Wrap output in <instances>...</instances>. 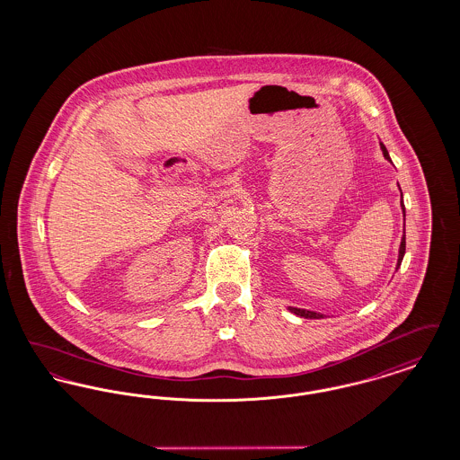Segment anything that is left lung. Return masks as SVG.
<instances>
[{
  "mask_svg": "<svg viewBox=\"0 0 460 460\" xmlns=\"http://www.w3.org/2000/svg\"><path fill=\"white\" fill-rule=\"evenodd\" d=\"M381 150H383V155H385V158H388L390 160V155H388V150L385 148V145H381ZM402 207H403V203H402ZM403 212H405V208H403ZM403 255H405V236L402 238V243H400V253H398V263H396V267H400V263L403 261ZM293 314H296V315H300V317H305V319H321L323 317V314H317V312H310V310H304V308H289Z\"/></svg>",
  "mask_w": 460,
  "mask_h": 460,
  "instance_id": "8db88e82",
  "label": "left lung"
}]
</instances>
